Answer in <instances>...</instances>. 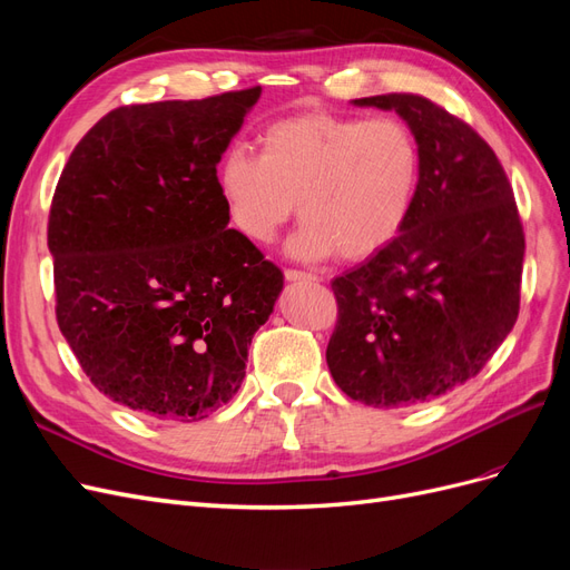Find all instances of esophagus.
Wrapping results in <instances>:
<instances>
[{
  "mask_svg": "<svg viewBox=\"0 0 570 570\" xmlns=\"http://www.w3.org/2000/svg\"><path fill=\"white\" fill-rule=\"evenodd\" d=\"M285 281L289 283H297V281H316L314 273H306V271H297V268H287L285 271Z\"/></svg>",
  "mask_w": 570,
  "mask_h": 570,
  "instance_id": "34e87169",
  "label": "esophagus"
}]
</instances>
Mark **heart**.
<instances>
[{
    "mask_svg": "<svg viewBox=\"0 0 570 570\" xmlns=\"http://www.w3.org/2000/svg\"><path fill=\"white\" fill-rule=\"evenodd\" d=\"M421 180V149L406 124L308 111L273 120L258 154L233 147L218 164V193L235 228L271 243L299 204L292 254L364 262L402 233Z\"/></svg>",
    "mask_w": 570,
    "mask_h": 570,
    "instance_id": "obj_1",
    "label": "heart"
}]
</instances>
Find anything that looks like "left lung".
I'll use <instances>...</instances> for the list:
<instances>
[{"mask_svg": "<svg viewBox=\"0 0 570 570\" xmlns=\"http://www.w3.org/2000/svg\"><path fill=\"white\" fill-rule=\"evenodd\" d=\"M400 114L421 149V180L402 233L335 278L337 323L325 358L337 387L402 409L475 377L521 306L525 235L492 147L421 95L354 99Z\"/></svg>", "mask_w": 570, "mask_h": 570, "instance_id": "1", "label": "left lung"}]
</instances>
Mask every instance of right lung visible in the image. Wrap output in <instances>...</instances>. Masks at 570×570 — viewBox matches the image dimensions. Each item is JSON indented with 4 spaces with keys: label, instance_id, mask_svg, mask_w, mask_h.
<instances>
[{
    "label": "right lung",
    "instance_id": "right-lung-1",
    "mask_svg": "<svg viewBox=\"0 0 570 570\" xmlns=\"http://www.w3.org/2000/svg\"><path fill=\"white\" fill-rule=\"evenodd\" d=\"M262 88L118 107L76 145L49 209L57 323L90 383L161 421L243 385L283 271L228 228L216 164Z\"/></svg>",
    "mask_w": 570,
    "mask_h": 570
}]
</instances>
